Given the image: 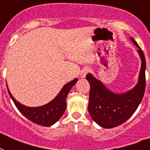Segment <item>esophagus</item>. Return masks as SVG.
<instances>
[{"mask_svg":"<svg viewBox=\"0 0 150 150\" xmlns=\"http://www.w3.org/2000/svg\"><path fill=\"white\" fill-rule=\"evenodd\" d=\"M88 71H89V68H84L83 69H82V70H81V71H80V77L82 78V79H83V78L86 77V75H87Z\"/></svg>","mask_w":150,"mask_h":150,"instance_id":"esophagus-1","label":"esophagus"}]
</instances>
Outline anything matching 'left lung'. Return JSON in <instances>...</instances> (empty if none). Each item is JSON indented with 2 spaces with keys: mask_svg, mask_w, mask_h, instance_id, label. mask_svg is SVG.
Masks as SVG:
<instances>
[{
  "mask_svg": "<svg viewBox=\"0 0 150 150\" xmlns=\"http://www.w3.org/2000/svg\"><path fill=\"white\" fill-rule=\"evenodd\" d=\"M130 40L138 47L137 51L141 59L139 80L132 89L125 93H117L110 90L90 73L86 77L90 85L88 110L93 120L102 128H114L125 122L135 113L144 96L146 58L135 40L132 37Z\"/></svg>",
  "mask_w": 150,
  "mask_h": 150,
  "instance_id": "8db88e82",
  "label": "left lung"
}]
</instances>
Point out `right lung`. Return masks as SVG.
Returning a JSON list of instances; mask_svg holds the SVG:
<instances>
[{
  "label": "right lung",
  "mask_w": 150,
  "mask_h": 150,
  "mask_svg": "<svg viewBox=\"0 0 150 150\" xmlns=\"http://www.w3.org/2000/svg\"><path fill=\"white\" fill-rule=\"evenodd\" d=\"M77 81L78 79L76 78L72 81L68 82L62 87L59 93L50 102L40 107H31L25 106L14 98L12 94L11 93L10 90L8 89V91L9 96H11V98L13 100L18 110L26 118L35 124L48 127L56 123L62 117L67 107V104H66L67 96L69 93L71 89L75 86Z\"/></svg>",
  "instance_id": "obj_1"
}]
</instances>
